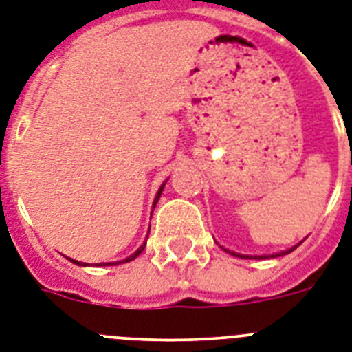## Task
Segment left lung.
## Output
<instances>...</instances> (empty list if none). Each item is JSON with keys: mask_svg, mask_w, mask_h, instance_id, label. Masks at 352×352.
Segmentation results:
<instances>
[{"mask_svg": "<svg viewBox=\"0 0 352 352\" xmlns=\"http://www.w3.org/2000/svg\"><path fill=\"white\" fill-rule=\"evenodd\" d=\"M295 249H297V245H295V247H292V249H288V250H283V252H279V254H270V258H277V256H285V254H290L292 250H295ZM227 252H231V250H227ZM231 254H232V256H236V258H252V256H243V254H236V252H231ZM254 258L267 259L268 256H254Z\"/></svg>", "mask_w": 352, "mask_h": 352, "instance_id": "8db88e82", "label": "left lung"}]
</instances>
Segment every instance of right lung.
Listing matches in <instances>:
<instances>
[{
  "label": "right lung",
  "mask_w": 352,
  "mask_h": 352,
  "mask_svg": "<svg viewBox=\"0 0 352 352\" xmlns=\"http://www.w3.org/2000/svg\"><path fill=\"white\" fill-rule=\"evenodd\" d=\"M164 184H166V182H164ZM164 184L161 186V188H159V191H157V195H155V200H153V208H155V204H157V200H159V197H161V193H162V190H164ZM150 232V231H148ZM144 247H146V241H144L143 245H141L140 249L135 250L134 254H132V256H129V258L126 259H123V261H118V263H129V261H132V259H135L138 258V256H140L141 252H143L144 250ZM69 261H73V263H76V265H80V267H85V263H80V261H75V259H71L69 258ZM118 263H98V265H118ZM98 265H96V267H98Z\"/></svg>",
  "instance_id": "1"
}]
</instances>
